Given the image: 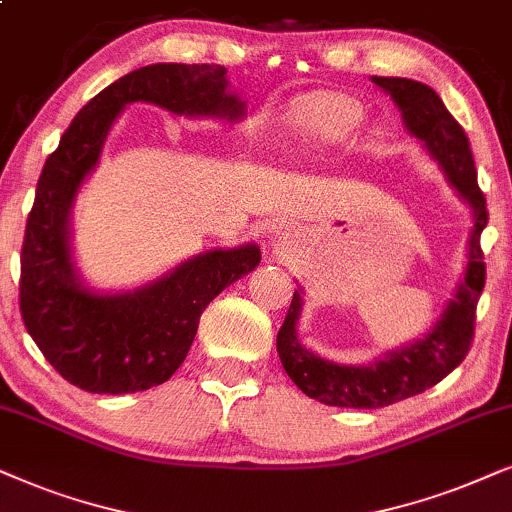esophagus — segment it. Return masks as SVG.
Listing matches in <instances>:
<instances>
[{
	"instance_id": "1",
	"label": "esophagus",
	"mask_w": 512,
	"mask_h": 512,
	"mask_svg": "<svg viewBox=\"0 0 512 512\" xmlns=\"http://www.w3.org/2000/svg\"><path fill=\"white\" fill-rule=\"evenodd\" d=\"M274 248H276V252H281L283 257L290 255V252H292V236L288 234V231H285V229L276 231V234H274Z\"/></svg>"
}]
</instances>
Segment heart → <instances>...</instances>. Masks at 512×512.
Returning <instances> with one entry per match:
<instances>
[{
  "label": "heart",
  "mask_w": 512,
  "mask_h": 512,
  "mask_svg": "<svg viewBox=\"0 0 512 512\" xmlns=\"http://www.w3.org/2000/svg\"><path fill=\"white\" fill-rule=\"evenodd\" d=\"M363 121V105L344 93H313L299 102L295 135L306 147L327 149L351 140Z\"/></svg>",
  "instance_id": "b5f03b06"
}]
</instances>
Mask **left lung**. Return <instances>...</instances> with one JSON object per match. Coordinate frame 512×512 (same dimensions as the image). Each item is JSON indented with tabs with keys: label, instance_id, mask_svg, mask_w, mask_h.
Instances as JSON below:
<instances>
[{
	"label": "left lung",
	"instance_id": "8db88e82",
	"mask_svg": "<svg viewBox=\"0 0 512 512\" xmlns=\"http://www.w3.org/2000/svg\"><path fill=\"white\" fill-rule=\"evenodd\" d=\"M372 81L391 95L407 131L426 147L431 159L438 161L449 187L473 210V229L468 236L466 269L435 325L417 342L388 351L370 365H342L306 349L297 337L302 290H295L288 316L276 337L285 372L309 398L353 410H377L412 398L461 365L473 342L475 306L485 288L480 234L487 227L489 215L466 133L431 86L403 77H372Z\"/></svg>",
	"mask_w": 512,
	"mask_h": 512
}]
</instances>
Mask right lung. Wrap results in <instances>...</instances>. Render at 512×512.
Returning a JSON list of instances; mask_svg holds the SVG:
<instances>
[{"label": "right lung", "instance_id": "1", "mask_svg": "<svg viewBox=\"0 0 512 512\" xmlns=\"http://www.w3.org/2000/svg\"><path fill=\"white\" fill-rule=\"evenodd\" d=\"M131 102L189 119L245 117V102L229 93L227 67L156 63L88 100L46 159L20 250V313L60 377L88 393H135L168 381L185 363L203 309L262 260L260 245L245 243L201 252L128 292H98L81 281L72 208Z\"/></svg>", "mask_w": 512, "mask_h": 512}]
</instances>
